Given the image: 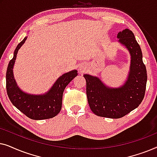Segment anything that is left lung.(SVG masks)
Masks as SVG:
<instances>
[{"label": "left lung", "mask_w": 157, "mask_h": 157, "mask_svg": "<svg viewBox=\"0 0 157 157\" xmlns=\"http://www.w3.org/2000/svg\"><path fill=\"white\" fill-rule=\"evenodd\" d=\"M117 38L131 56L129 71L124 84L109 87L98 77L83 74L91 110L98 117L111 119L123 117L139 106L144 97L147 81L142 52L133 32L124 29L118 33Z\"/></svg>", "instance_id": "1"}]
</instances>
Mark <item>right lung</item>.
Segmentation results:
<instances>
[{
  "mask_svg": "<svg viewBox=\"0 0 157 157\" xmlns=\"http://www.w3.org/2000/svg\"><path fill=\"white\" fill-rule=\"evenodd\" d=\"M27 39V36L15 49L13 57L8 63L6 71V90L9 99L14 106L31 119H51L60 112L62 106L63 91L68 83L78 75L74 69L65 73L55 81L51 89L42 94H31L21 90L13 75V66L17 53Z\"/></svg>",
  "mask_w": 157,
  "mask_h": 157,
  "instance_id": "add662e5",
  "label": "right lung"
}]
</instances>
